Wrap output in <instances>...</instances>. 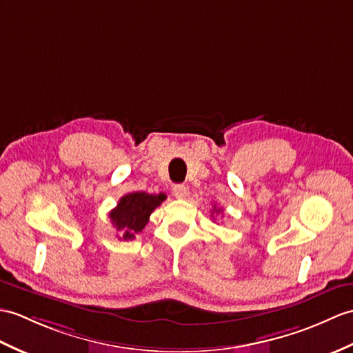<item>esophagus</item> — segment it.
<instances>
[{
  "label": "esophagus",
  "mask_w": 353,
  "mask_h": 353,
  "mask_svg": "<svg viewBox=\"0 0 353 353\" xmlns=\"http://www.w3.org/2000/svg\"><path fill=\"white\" fill-rule=\"evenodd\" d=\"M188 194V190L185 185H174L173 186V195L176 196V199H185Z\"/></svg>",
  "instance_id": "1"
}]
</instances>
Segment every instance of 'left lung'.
<instances>
[{
  "label": "left lung",
  "instance_id": "obj_1",
  "mask_svg": "<svg viewBox=\"0 0 353 353\" xmlns=\"http://www.w3.org/2000/svg\"><path fill=\"white\" fill-rule=\"evenodd\" d=\"M214 212H216V214H221V212H223V209H216V208L214 206ZM214 212H212V215H214Z\"/></svg>",
  "mask_w": 353,
  "mask_h": 353
}]
</instances>
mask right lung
<instances>
[{
	"label": "right lung",
	"mask_w": 353,
	"mask_h": 353,
	"mask_svg": "<svg viewBox=\"0 0 353 353\" xmlns=\"http://www.w3.org/2000/svg\"><path fill=\"white\" fill-rule=\"evenodd\" d=\"M167 199L165 194H147L143 191L123 195L117 206L110 212L112 225L121 232L125 241L134 239L149 223L152 212Z\"/></svg>",
	"instance_id": "obj_1"
}]
</instances>
